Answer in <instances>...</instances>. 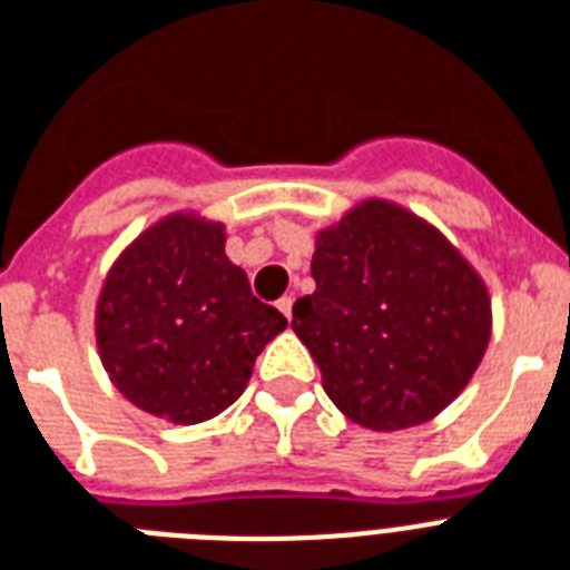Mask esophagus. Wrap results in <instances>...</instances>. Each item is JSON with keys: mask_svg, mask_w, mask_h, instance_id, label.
Masks as SVG:
<instances>
[{"mask_svg": "<svg viewBox=\"0 0 570 570\" xmlns=\"http://www.w3.org/2000/svg\"><path fill=\"white\" fill-rule=\"evenodd\" d=\"M277 311L284 313L286 320H293V298H289V295H284V298L277 302Z\"/></svg>", "mask_w": 570, "mask_h": 570, "instance_id": "esophagus-1", "label": "esophagus"}]
</instances>
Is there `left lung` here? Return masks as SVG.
I'll return each mask as SVG.
<instances>
[{
    "label": "left lung",
    "instance_id": "obj_1",
    "mask_svg": "<svg viewBox=\"0 0 570 570\" xmlns=\"http://www.w3.org/2000/svg\"><path fill=\"white\" fill-rule=\"evenodd\" d=\"M316 293L293 304V331L331 402L373 432L441 414L491 340L482 277L432 224L364 200L316 236Z\"/></svg>",
    "mask_w": 570,
    "mask_h": 570
}]
</instances>
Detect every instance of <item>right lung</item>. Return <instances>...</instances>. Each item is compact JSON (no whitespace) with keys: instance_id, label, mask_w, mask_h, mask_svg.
<instances>
[{"instance_id":"obj_1","label":"right lung","mask_w":570,"mask_h":570,"mask_svg":"<svg viewBox=\"0 0 570 570\" xmlns=\"http://www.w3.org/2000/svg\"><path fill=\"white\" fill-rule=\"evenodd\" d=\"M286 328L224 254V227L168 215L129 245L97 302V346L124 396L171 423L233 405L254 361Z\"/></svg>"}]
</instances>
